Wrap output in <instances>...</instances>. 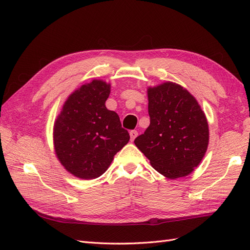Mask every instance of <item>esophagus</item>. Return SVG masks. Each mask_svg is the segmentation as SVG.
<instances>
[{"instance_id": "34e87169", "label": "esophagus", "mask_w": 250, "mask_h": 250, "mask_svg": "<svg viewBox=\"0 0 250 250\" xmlns=\"http://www.w3.org/2000/svg\"><path fill=\"white\" fill-rule=\"evenodd\" d=\"M129 134H130V138H131V140H134L135 138L138 137V131L137 130H131L130 132H129Z\"/></svg>"}]
</instances>
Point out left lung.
Here are the masks:
<instances>
[{
    "label": "left lung",
    "mask_w": 250,
    "mask_h": 250,
    "mask_svg": "<svg viewBox=\"0 0 250 250\" xmlns=\"http://www.w3.org/2000/svg\"><path fill=\"white\" fill-rule=\"evenodd\" d=\"M150 125L134 144L164 176H187L208 145V125L198 102L186 88L166 82L148 88Z\"/></svg>",
    "instance_id": "obj_1"
}]
</instances>
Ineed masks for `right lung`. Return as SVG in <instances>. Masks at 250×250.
<instances>
[{
    "label": "right lung",
    "instance_id": "right-lung-1",
    "mask_svg": "<svg viewBox=\"0 0 250 250\" xmlns=\"http://www.w3.org/2000/svg\"><path fill=\"white\" fill-rule=\"evenodd\" d=\"M109 93L102 80L83 84L67 98L54 124L56 155L76 177L101 176L130 139L118 113L105 106Z\"/></svg>",
    "mask_w": 250,
    "mask_h": 250
}]
</instances>
